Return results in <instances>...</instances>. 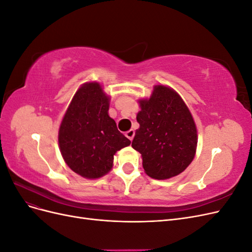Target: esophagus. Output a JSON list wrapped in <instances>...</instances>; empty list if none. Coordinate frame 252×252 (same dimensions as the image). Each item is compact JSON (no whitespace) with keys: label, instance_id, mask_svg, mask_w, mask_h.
Segmentation results:
<instances>
[{"label":"esophagus","instance_id":"esophagus-1","mask_svg":"<svg viewBox=\"0 0 252 252\" xmlns=\"http://www.w3.org/2000/svg\"><path fill=\"white\" fill-rule=\"evenodd\" d=\"M125 135L127 136V138L130 140V141H132L133 140V136H134V130L133 129H130V130H128L126 133H125Z\"/></svg>","mask_w":252,"mask_h":252}]
</instances>
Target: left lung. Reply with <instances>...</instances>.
I'll list each match as a JSON object with an SVG mask.
<instances>
[{
	"mask_svg": "<svg viewBox=\"0 0 252 252\" xmlns=\"http://www.w3.org/2000/svg\"><path fill=\"white\" fill-rule=\"evenodd\" d=\"M131 146L142 157L143 168L152 179L167 180L184 171L194 158L197 130L181 95L169 86L155 85L149 98H140Z\"/></svg>",
	"mask_w": 252,
	"mask_h": 252,
	"instance_id": "1",
	"label": "left lung"
}]
</instances>
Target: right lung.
Wrapping results in <instances>:
<instances>
[{
	"label": "right lung",
	"mask_w": 252,
	"mask_h": 252,
	"mask_svg": "<svg viewBox=\"0 0 252 252\" xmlns=\"http://www.w3.org/2000/svg\"><path fill=\"white\" fill-rule=\"evenodd\" d=\"M109 104L110 96L100 83H84L61 122V155L72 171L85 179H100L107 174L117 151L131 143L109 117Z\"/></svg>",
	"instance_id": "right-lung-1"
}]
</instances>
